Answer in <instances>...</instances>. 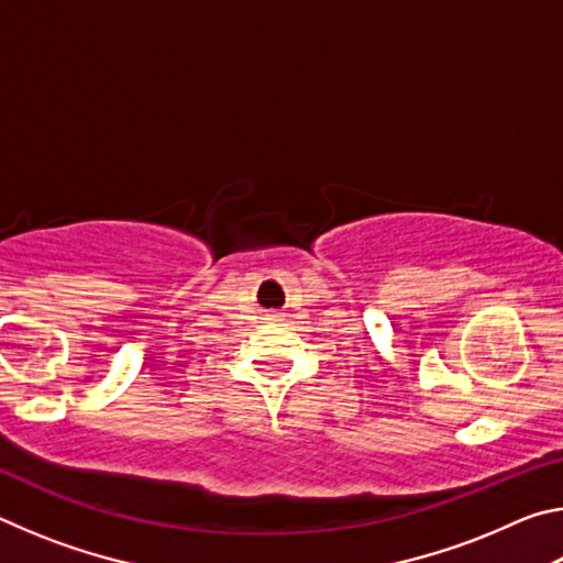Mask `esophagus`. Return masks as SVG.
<instances>
[{"mask_svg":"<svg viewBox=\"0 0 563 563\" xmlns=\"http://www.w3.org/2000/svg\"><path fill=\"white\" fill-rule=\"evenodd\" d=\"M280 316H278V312H273V316H271V320H278Z\"/></svg>","mask_w":563,"mask_h":563,"instance_id":"1","label":"esophagus"}]
</instances>
